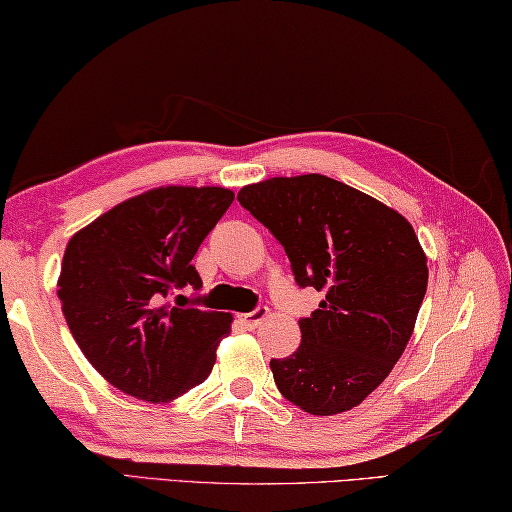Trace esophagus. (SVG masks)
<instances>
[{
	"label": "esophagus",
	"mask_w": 512,
	"mask_h": 512,
	"mask_svg": "<svg viewBox=\"0 0 512 512\" xmlns=\"http://www.w3.org/2000/svg\"><path fill=\"white\" fill-rule=\"evenodd\" d=\"M267 315H270V311H267L265 306H258V308H254V311H251V313H242V315H240V322L245 324L247 329H256V326L261 324Z\"/></svg>",
	"instance_id": "obj_1"
}]
</instances>
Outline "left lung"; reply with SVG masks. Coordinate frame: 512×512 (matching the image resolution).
<instances>
[{"label":"left lung","instance_id":"left-lung-1","mask_svg":"<svg viewBox=\"0 0 512 512\" xmlns=\"http://www.w3.org/2000/svg\"><path fill=\"white\" fill-rule=\"evenodd\" d=\"M238 201L286 249L297 286L324 292L295 354L270 360L276 388L311 415L358 406L404 354L426 295L413 226L322 174L251 183Z\"/></svg>","mask_w":512,"mask_h":512}]
</instances>
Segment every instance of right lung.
Here are the masks:
<instances>
[{"mask_svg":"<svg viewBox=\"0 0 512 512\" xmlns=\"http://www.w3.org/2000/svg\"><path fill=\"white\" fill-rule=\"evenodd\" d=\"M231 201L226 188H156L117 204L67 242L58 276L65 322L117 390L170 401L211 374L233 317L170 297L201 288L192 258Z\"/></svg>","mask_w":512,"mask_h":512,"instance_id":"add662e5","label":"right lung"}]
</instances>
